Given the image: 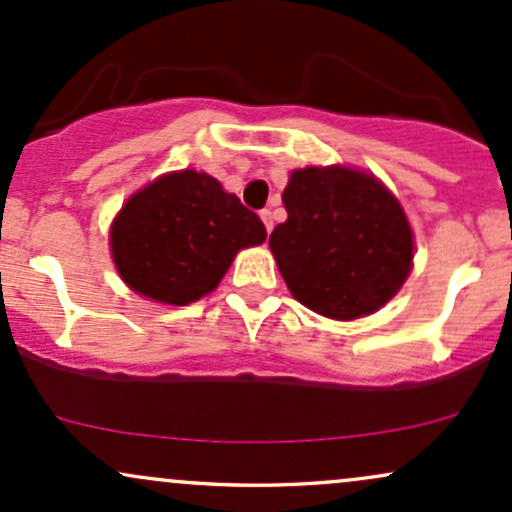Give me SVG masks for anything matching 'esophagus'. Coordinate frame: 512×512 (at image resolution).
<instances>
[{
  "mask_svg": "<svg viewBox=\"0 0 512 512\" xmlns=\"http://www.w3.org/2000/svg\"><path fill=\"white\" fill-rule=\"evenodd\" d=\"M260 216H262V223H265L267 233H272V228H274V213H272V209L260 211Z\"/></svg>",
  "mask_w": 512,
  "mask_h": 512,
  "instance_id": "obj_1",
  "label": "esophagus"
}]
</instances>
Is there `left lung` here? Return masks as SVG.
<instances>
[{"instance_id": "8db88e82", "label": "left lung", "mask_w": 512, "mask_h": 512, "mask_svg": "<svg viewBox=\"0 0 512 512\" xmlns=\"http://www.w3.org/2000/svg\"><path fill=\"white\" fill-rule=\"evenodd\" d=\"M284 223L269 235L291 296L333 320L379 311L413 267V230L374 174L303 167L289 174Z\"/></svg>"}]
</instances>
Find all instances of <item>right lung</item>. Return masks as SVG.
Listing matches in <instances>:
<instances>
[{
	"label": "right lung",
	"mask_w": 512,
	"mask_h": 512,
	"mask_svg": "<svg viewBox=\"0 0 512 512\" xmlns=\"http://www.w3.org/2000/svg\"><path fill=\"white\" fill-rule=\"evenodd\" d=\"M265 223L211 174L157 177L123 204L109 243L121 279L145 299L187 306L211 294L238 250L262 245Z\"/></svg>",
	"instance_id": "obj_1"
}]
</instances>
